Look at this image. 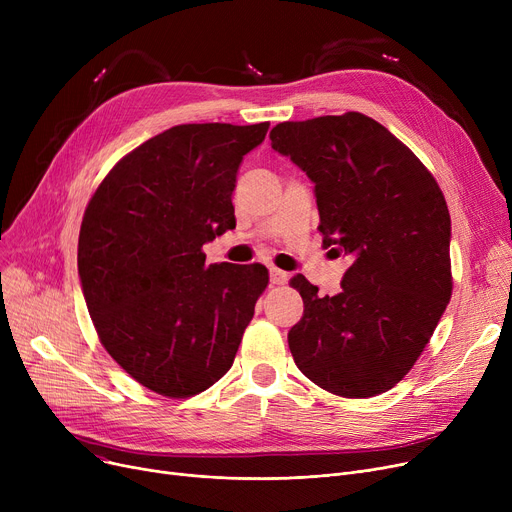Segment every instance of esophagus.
I'll return each instance as SVG.
<instances>
[{"label": "esophagus", "mask_w": 512, "mask_h": 512, "mask_svg": "<svg viewBox=\"0 0 512 512\" xmlns=\"http://www.w3.org/2000/svg\"><path fill=\"white\" fill-rule=\"evenodd\" d=\"M270 282L276 284V286H282V284L288 282V274L278 270V267H272V270H270Z\"/></svg>", "instance_id": "34e87169"}]
</instances>
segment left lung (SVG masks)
I'll return each mask as SVG.
<instances>
[{
    "instance_id": "left-lung-1",
    "label": "left lung",
    "mask_w": 512,
    "mask_h": 512,
    "mask_svg": "<svg viewBox=\"0 0 512 512\" xmlns=\"http://www.w3.org/2000/svg\"><path fill=\"white\" fill-rule=\"evenodd\" d=\"M272 147L315 184L319 232L351 255L334 297L297 274L305 311L288 332L294 363L344 398L394 388L450 301V213L436 178L394 134L359 112L282 122Z\"/></svg>"
}]
</instances>
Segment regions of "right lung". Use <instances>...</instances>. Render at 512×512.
<instances>
[{
    "label": "right lung",
    "mask_w": 512,
    "mask_h": 512,
    "mask_svg": "<svg viewBox=\"0 0 512 512\" xmlns=\"http://www.w3.org/2000/svg\"><path fill=\"white\" fill-rule=\"evenodd\" d=\"M270 122L180 124L103 178L78 236V276L105 351L145 388L188 398L232 367L270 276L259 263L205 265L236 228L242 157Z\"/></svg>",
    "instance_id": "right-lung-1"
}]
</instances>
